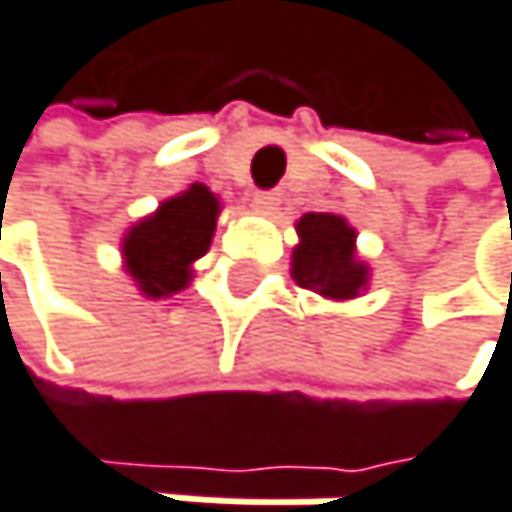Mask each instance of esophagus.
I'll return each instance as SVG.
<instances>
[{"instance_id": "1", "label": "esophagus", "mask_w": 512, "mask_h": 512, "mask_svg": "<svg viewBox=\"0 0 512 512\" xmlns=\"http://www.w3.org/2000/svg\"><path fill=\"white\" fill-rule=\"evenodd\" d=\"M279 202H282V193H276V190H264V193H254V199H251V205H254V208H258V211H264V214L276 211V208H279Z\"/></svg>"}]
</instances>
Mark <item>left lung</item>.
<instances>
[{"mask_svg":"<svg viewBox=\"0 0 512 512\" xmlns=\"http://www.w3.org/2000/svg\"><path fill=\"white\" fill-rule=\"evenodd\" d=\"M291 279L325 301H353L368 288L371 267L356 251V227L334 211H307L294 224Z\"/></svg>","mask_w":512,"mask_h":512,"instance_id":"left-lung-1","label":"left lung"}]
</instances>
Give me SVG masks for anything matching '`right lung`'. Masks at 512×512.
Listing matches in <instances>:
<instances>
[{"label": "right lung", "mask_w": 512, "mask_h": 512, "mask_svg": "<svg viewBox=\"0 0 512 512\" xmlns=\"http://www.w3.org/2000/svg\"><path fill=\"white\" fill-rule=\"evenodd\" d=\"M221 208L205 184H190L125 230L122 270L144 298H171L193 282V264L208 251Z\"/></svg>", "instance_id": "1"}]
</instances>
